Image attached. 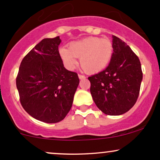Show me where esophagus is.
Listing matches in <instances>:
<instances>
[{
	"instance_id": "1",
	"label": "esophagus",
	"mask_w": 160,
	"mask_h": 160,
	"mask_svg": "<svg viewBox=\"0 0 160 160\" xmlns=\"http://www.w3.org/2000/svg\"><path fill=\"white\" fill-rule=\"evenodd\" d=\"M78 77H79V78H80V80H82V79H85V78H86L85 75H82V74H78Z\"/></svg>"
}]
</instances>
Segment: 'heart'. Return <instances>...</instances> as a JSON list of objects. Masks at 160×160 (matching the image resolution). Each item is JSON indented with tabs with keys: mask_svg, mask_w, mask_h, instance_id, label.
<instances>
[{
	"mask_svg": "<svg viewBox=\"0 0 160 160\" xmlns=\"http://www.w3.org/2000/svg\"><path fill=\"white\" fill-rule=\"evenodd\" d=\"M113 54V46L107 38L89 37L69 43L68 49H58V55L65 66L69 70L74 69L76 58L86 72L94 74L102 71L108 65Z\"/></svg>",
	"mask_w": 160,
	"mask_h": 160,
	"instance_id": "heart-1",
	"label": "heart"
}]
</instances>
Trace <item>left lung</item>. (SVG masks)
Returning a JSON list of instances; mask_svg holds the SVG:
<instances>
[{
    "instance_id": "1",
    "label": "left lung",
    "mask_w": 160,
    "mask_h": 160,
    "mask_svg": "<svg viewBox=\"0 0 160 160\" xmlns=\"http://www.w3.org/2000/svg\"><path fill=\"white\" fill-rule=\"evenodd\" d=\"M113 38V54L104 71L88 78L90 92L99 110L111 116L123 114L135 105L143 73L140 60L122 40Z\"/></svg>"
}]
</instances>
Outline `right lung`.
<instances>
[{"mask_svg":"<svg viewBox=\"0 0 160 160\" xmlns=\"http://www.w3.org/2000/svg\"><path fill=\"white\" fill-rule=\"evenodd\" d=\"M59 37L44 38L24 57L16 78L20 102L36 120L55 123L72 107L80 80L58 55Z\"/></svg>","mask_w":160,"mask_h":160,"instance_id":"right-lung-1","label":"right lung"}]
</instances>
